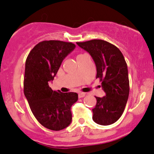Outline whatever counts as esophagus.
Listing matches in <instances>:
<instances>
[{
  "instance_id": "34e87169",
  "label": "esophagus",
  "mask_w": 154,
  "mask_h": 154,
  "mask_svg": "<svg viewBox=\"0 0 154 154\" xmlns=\"http://www.w3.org/2000/svg\"><path fill=\"white\" fill-rule=\"evenodd\" d=\"M85 93H84V92H79V94H78V97L79 98H82V97H84L85 96Z\"/></svg>"
}]
</instances>
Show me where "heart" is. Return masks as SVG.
I'll return each instance as SVG.
<instances>
[{"label":"heart","mask_w":154,"mask_h":154,"mask_svg":"<svg viewBox=\"0 0 154 154\" xmlns=\"http://www.w3.org/2000/svg\"><path fill=\"white\" fill-rule=\"evenodd\" d=\"M82 54H78V55H77V56H79V55H82Z\"/></svg>","instance_id":"1"}]
</instances>
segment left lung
Here are the masks:
<instances>
[{"label": "left lung", "instance_id": "obj_1", "mask_svg": "<svg viewBox=\"0 0 154 154\" xmlns=\"http://www.w3.org/2000/svg\"><path fill=\"white\" fill-rule=\"evenodd\" d=\"M88 52L97 67V77L102 82L104 97H97L92 109L93 121L100 125H110L123 114L129 94L127 65L122 52L115 45L102 40L77 42Z\"/></svg>", "mask_w": 154, "mask_h": 154}]
</instances>
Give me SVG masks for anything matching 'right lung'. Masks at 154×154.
Segmentation results:
<instances>
[{
  "label": "right lung",
  "instance_id": "1",
  "mask_svg": "<svg viewBox=\"0 0 154 154\" xmlns=\"http://www.w3.org/2000/svg\"><path fill=\"white\" fill-rule=\"evenodd\" d=\"M75 47L72 42L44 40L31 50L25 61V96L39 123L53 131H60L70 124V109L78 100V94L53 91L48 84Z\"/></svg>",
  "mask_w": 154,
  "mask_h": 154
}]
</instances>
